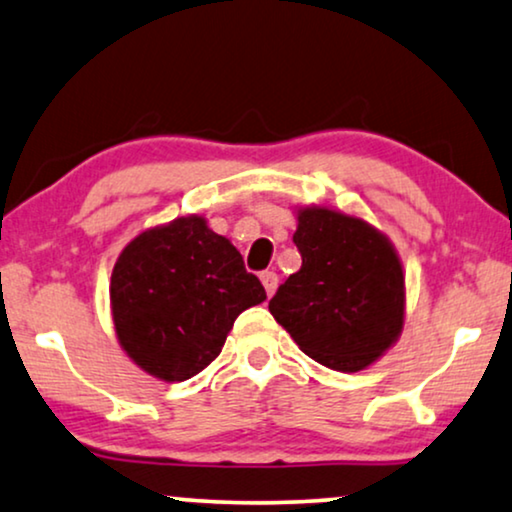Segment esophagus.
<instances>
[{
  "label": "esophagus",
  "mask_w": 512,
  "mask_h": 512,
  "mask_svg": "<svg viewBox=\"0 0 512 512\" xmlns=\"http://www.w3.org/2000/svg\"><path fill=\"white\" fill-rule=\"evenodd\" d=\"M262 285H264V290H267V295L271 297L276 292V288H278V274L276 271H262Z\"/></svg>",
  "instance_id": "obj_1"
}]
</instances>
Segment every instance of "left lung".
<instances>
[{
    "mask_svg": "<svg viewBox=\"0 0 512 512\" xmlns=\"http://www.w3.org/2000/svg\"><path fill=\"white\" fill-rule=\"evenodd\" d=\"M292 241L302 269L271 297V316L320 365L365 370L403 332L405 276L395 248L372 224L330 208L299 210Z\"/></svg>",
    "mask_w": 512,
    "mask_h": 512,
    "instance_id": "obj_1",
    "label": "left lung"
}]
</instances>
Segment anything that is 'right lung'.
<instances>
[{
	"instance_id": "obj_1",
	"label": "right lung",
	"mask_w": 512,
	"mask_h": 512,
	"mask_svg": "<svg viewBox=\"0 0 512 512\" xmlns=\"http://www.w3.org/2000/svg\"><path fill=\"white\" fill-rule=\"evenodd\" d=\"M264 299L241 252L199 215L135 236L109 283L121 349L163 381L192 379L213 363L238 313Z\"/></svg>"
}]
</instances>
